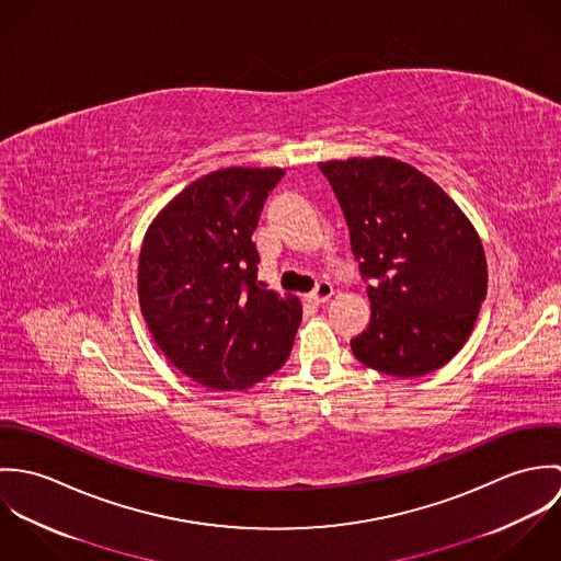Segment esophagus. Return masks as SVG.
Segmentation results:
<instances>
[{"instance_id": "obj_1", "label": "esophagus", "mask_w": 561, "mask_h": 561, "mask_svg": "<svg viewBox=\"0 0 561 561\" xmlns=\"http://www.w3.org/2000/svg\"><path fill=\"white\" fill-rule=\"evenodd\" d=\"M334 294V289H332V285L328 283V280H321V283H318L316 285V289H313V294L309 296L316 305H321V302H325L330 296Z\"/></svg>"}]
</instances>
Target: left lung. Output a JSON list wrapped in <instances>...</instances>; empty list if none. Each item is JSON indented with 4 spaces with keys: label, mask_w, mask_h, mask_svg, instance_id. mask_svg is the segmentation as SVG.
<instances>
[{
    "label": "left lung",
    "mask_w": 561,
    "mask_h": 561,
    "mask_svg": "<svg viewBox=\"0 0 561 561\" xmlns=\"http://www.w3.org/2000/svg\"><path fill=\"white\" fill-rule=\"evenodd\" d=\"M369 283V325L350 341L382 374L412 378L467 343L488 289L480 236L423 172L393 158L320 163Z\"/></svg>",
    "instance_id": "left-lung-1"
}]
</instances>
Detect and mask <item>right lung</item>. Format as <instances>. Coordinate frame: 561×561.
<instances>
[{
	"label": "right lung",
	"mask_w": 561,
	"mask_h": 561,
	"mask_svg": "<svg viewBox=\"0 0 561 561\" xmlns=\"http://www.w3.org/2000/svg\"><path fill=\"white\" fill-rule=\"evenodd\" d=\"M280 168H222L174 196L140 250L138 298L163 356L194 382L240 391L289 358L302 307L256 280L252 241Z\"/></svg>",
	"instance_id": "obj_1"
}]
</instances>
